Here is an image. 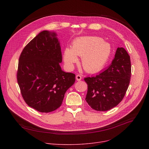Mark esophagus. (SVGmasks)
<instances>
[{
    "label": "esophagus",
    "mask_w": 149,
    "mask_h": 149,
    "mask_svg": "<svg viewBox=\"0 0 149 149\" xmlns=\"http://www.w3.org/2000/svg\"><path fill=\"white\" fill-rule=\"evenodd\" d=\"M81 79H82V77H81V76L80 75L78 74V75H76V80L77 81H80L81 80Z\"/></svg>",
    "instance_id": "esophagus-1"
}]
</instances>
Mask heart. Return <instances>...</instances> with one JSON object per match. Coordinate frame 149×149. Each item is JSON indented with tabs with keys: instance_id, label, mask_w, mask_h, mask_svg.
<instances>
[{
	"instance_id": "1",
	"label": "heart",
	"mask_w": 149,
	"mask_h": 149,
	"mask_svg": "<svg viewBox=\"0 0 149 149\" xmlns=\"http://www.w3.org/2000/svg\"><path fill=\"white\" fill-rule=\"evenodd\" d=\"M111 48L109 43L96 36H83L73 41L71 48L65 49L63 58L66 65L72 68L81 57V65L84 70L96 72L102 69L111 56Z\"/></svg>"
}]
</instances>
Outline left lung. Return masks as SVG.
<instances>
[{"label": "left lung", "instance_id": "1", "mask_svg": "<svg viewBox=\"0 0 149 149\" xmlns=\"http://www.w3.org/2000/svg\"><path fill=\"white\" fill-rule=\"evenodd\" d=\"M131 77L130 56L123 48H118L111 65L101 73L86 77V101L97 111H107L118 105L128 89Z\"/></svg>", "mask_w": 149, "mask_h": 149}]
</instances>
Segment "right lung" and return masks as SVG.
Masks as SVG:
<instances>
[{"label": "right lung", "mask_w": 149, "mask_h": 149, "mask_svg": "<svg viewBox=\"0 0 149 149\" xmlns=\"http://www.w3.org/2000/svg\"><path fill=\"white\" fill-rule=\"evenodd\" d=\"M55 33L43 31L23 48L19 60L17 83L25 103L36 111L48 113L62 104L75 75L63 71L62 55Z\"/></svg>", "instance_id": "1"}]
</instances>
